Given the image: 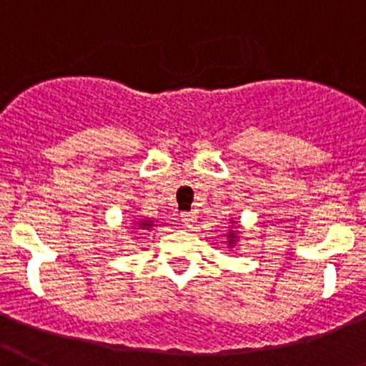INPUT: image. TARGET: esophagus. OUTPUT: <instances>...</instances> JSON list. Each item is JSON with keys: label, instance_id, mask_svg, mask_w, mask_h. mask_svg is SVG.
Wrapping results in <instances>:
<instances>
[{"label": "esophagus", "instance_id": "obj_1", "mask_svg": "<svg viewBox=\"0 0 366 366\" xmlns=\"http://www.w3.org/2000/svg\"><path fill=\"white\" fill-rule=\"evenodd\" d=\"M180 220L184 222L186 227H193V224L197 222V214L193 211H184V213H180Z\"/></svg>", "mask_w": 366, "mask_h": 366}]
</instances>
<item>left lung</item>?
Wrapping results in <instances>:
<instances>
[{"label": "left lung", "instance_id": "8db88e82", "mask_svg": "<svg viewBox=\"0 0 366 366\" xmlns=\"http://www.w3.org/2000/svg\"><path fill=\"white\" fill-rule=\"evenodd\" d=\"M231 238H234V234H233V233H231Z\"/></svg>", "mask_w": 366, "mask_h": 366}]
</instances>
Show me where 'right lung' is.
Returning a JSON list of instances; mask_svg holds the SVG:
<instances>
[{"instance_id":"1","label":"right lung","mask_w":366,"mask_h":366,"mask_svg":"<svg viewBox=\"0 0 366 366\" xmlns=\"http://www.w3.org/2000/svg\"><path fill=\"white\" fill-rule=\"evenodd\" d=\"M152 222H144V224H141V227H146V229H148V227H152Z\"/></svg>"}]
</instances>
